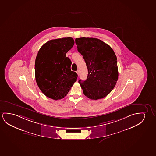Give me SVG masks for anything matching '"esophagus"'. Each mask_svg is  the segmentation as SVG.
Returning a JSON list of instances; mask_svg holds the SVG:
<instances>
[{
	"label": "esophagus",
	"mask_w": 156,
	"mask_h": 156,
	"mask_svg": "<svg viewBox=\"0 0 156 156\" xmlns=\"http://www.w3.org/2000/svg\"><path fill=\"white\" fill-rule=\"evenodd\" d=\"M77 75H78V76H79V70H78V71H77Z\"/></svg>",
	"instance_id": "34e87169"
}]
</instances>
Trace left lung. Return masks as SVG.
<instances>
[{"mask_svg":"<svg viewBox=\"0 0 156 156\" xmlns=\"http://www.w3.org/2000/svg\"><path fill=\"white\" fill-rule=\"evenodd\" d=\"M75 42L88 69L86 80L78 81L84 95L92 100L106 97L118 81L115 52L108 44L98 38L80 37L76 38Z\"/></svg>","mask_w":156,"mask_h":156,"instance_id":"obj_1","label":"left lung"}]
</instances>
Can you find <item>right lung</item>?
Instances as JSON below:
<instances>
[{"mask_svg": "<svg viewBox=\"0 0 156 156\" xmlns=\"http://www.w3.org/2000/svg\"><path fill=\"white\" fill-rule=\"evenodd\" d=\"M74 43L70 37L51 40L38 51L35 63V79L47 97L55 100L63 98L77 81V73L71 71V62L66 56Z\"/></svg>", "mask_w": 156, "mask_h": 156, "instance_id": "obj_1", "label": "right lung"}]
</instances>
